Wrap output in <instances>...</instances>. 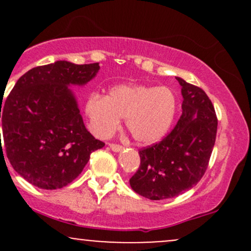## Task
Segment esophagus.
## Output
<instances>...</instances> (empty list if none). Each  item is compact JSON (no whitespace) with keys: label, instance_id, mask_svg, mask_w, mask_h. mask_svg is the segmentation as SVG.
<instances>
[{"label":"esophagus","instance_id":"esophagus-1","mask_svg":"<svg viewBox=\"0 0 251 251\" xmlns=\"http://www.w3.org/2000/svg\"><path fill=\"white\" fill-rule=\"evenodd\" d=\"M109 148H111L112 151L114 152H119L123 150V146L119 145V144H109Z\"/></svg>","mask_w":251,"mask_h":251}]
</instances>
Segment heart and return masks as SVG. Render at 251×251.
<instances>
[{
  "mask_svg": "<svg viewBox=\"0 0 251 251\" xmlns=\"http://www.w3.org/2000/svg\"><path fill=\"white\" fill-rule=\"evenodd\" d=\"M177 98L165 86L138 83L118 85L107 96L89 94L85 102L88 128L96 137H111L125 118L127 131L137 143L152 144L162 139L172 125Z\"/></svg>",
  "mask_w": 251,
  "mask_h": 251,
  "instance_id": "b5f03b06",
  "label": "heart"
}]
</instances>
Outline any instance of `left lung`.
Wrapping results in <instances>:
<instances>
[{"mask_svg":"<svg viewBox=\"0 0 251 251\" xmlns=\"http://www.w3.org/2000/svg\"><path fill=\"white\" fill-rule=\"evenodd\" d=\"M176 79L181 86L183 113L164 139L139 150V169L129 179L134 192L152 201L194 188L208 169L217 133V117L205 92Z\"/></svg>","mask_w":251,"mask_h":251,"instance_id":"obj_1","label":"left lung"}]
</instances>
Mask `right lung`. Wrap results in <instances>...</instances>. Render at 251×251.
<instances>
[{
    "label": "right lung",
    "mask_w": 251,
    "mask_h": 251,
    "mask_svg": "<svg viewBox=\"0 0 251 251\" xmlns=\"http://www.w3.org/2000/svg\"><path fill=\"white\" fill-rule=\"evenodd\" d=\"M99 68L98 62L68 61L31 68L1 102L0 153L7 154L14 170L34 186L55 190L68 185L81 174L92 152L105 145L85 127L68 88L87 83Z\"/></svg>",
    "instance_id": "obj_1"
}]
</instances>
